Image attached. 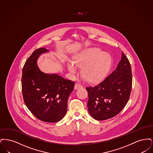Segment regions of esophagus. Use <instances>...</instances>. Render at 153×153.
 <instances>
[{"instance_id": "34e87169", "label": "esophagus", "mask_w": 153, "mask_h": 153, "mask_svg": "<svg viewBox=\"0 0 153 153\" xmlns=\"http://www.w3.org/2000/svg\"><path fill=\"white\" fill-rule=\"evenodd\" d=\"M82 87H83V86L81 84L79 83V82L75 84V85H74V89H79V88H82Z\"/></svg>"}]
</instances>
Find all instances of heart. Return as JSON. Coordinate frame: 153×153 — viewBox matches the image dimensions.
Returning <instances> with one entry per match:
<instances>
[{
  "label": "heart",
  "mask_w": 153,
  "mask_h": 153,
  "mask_svg": "<svg viewBox=\"0 0 153 153\" xmlns=\"http://www.w3.org/2000/svg\"><path fill=\"white\" fill-rule=\"evenodd\" d=\"M112 63L111 57L107 53H102L98 48H91L83 51L76 57L74 64H68L71 73H77V68H82V75L90 82L102 80L109 72Z\"/></svg>",
  "instance_id": "obj_1"
}]
</instances>
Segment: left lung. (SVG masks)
I'll list each match as a JSON object with an SVG mask.
<instances>
[{"instance_id": "obj_1", "label": "left lung", "mask_w": 153, "mask_h": 153, "mask_svg": "<svg viewBox=\"0 0 153 153\" xmlns=\"http://www.w3.org/2000/svg\"><path fill=\"white\" fill-rule=\"evenodd\" d=\"M130 63L123 52L117 69L99 84L87 87L89 113L97 120L117 115L130 99L132 88Z\"/></svg>"}]
</instances>
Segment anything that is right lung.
<instances>
[{
  "instance_id": "1",
  "label": "right lung",
  "mask_w": 153,
  "mask_h": 153,
  "mask_svg": "<svg viewBox=\"0 0 153 153\" xmlns=\"http://www.w3.org/2000/svg\"><path fill=\"white\" fill-rule=\"evenodd\" d=\"M48 51L45 48L36 49L26 60L22 69V95L26 107L34 117L43 122L54 123L65 115L68 99L75 83L39 69L37 58Z\"/></svg>"
}]
</instances>
